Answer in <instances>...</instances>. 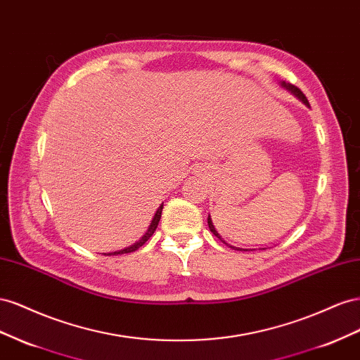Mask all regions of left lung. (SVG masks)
Segmentation results:
<instances>
[{
	"label": "left lung",
	"instance_id": "8db88e82",
	"mask_svg": "<svg viewBox=\"0 0 360 360\" xmlns=\"http://www.w3.org/2000/svg\"><path fill=\"white\" fill-rule=\"evenodd\" d=\"M282 86H283V87H286V89H288L290 91H292V94H294L297 98H300V99L304 102L306 105H309V102H307V99H306L304 94H303V91H302L299 87H295V86H292V84H285V83H283ZM208 226H210V231H211V232L215 235V237L220 238V237H219V233H217V231L214 229V224H212V221H211V217H208ZM220 240H221V238H220ZM221 241H223V240H221ZM223 243H224V241H223ZM228 245H229V244H228ZM229 248H231V249H235V250H243V249H237V248H233V245H229Z\"/></svg>",
	"mask_w": 360,
	"mask_h": 360
}]
</instances>
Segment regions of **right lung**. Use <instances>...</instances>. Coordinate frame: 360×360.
I'll return each mask as SVG.
<instances>
[{"instance_id":"right-lung-1","label":"right lung","mask_w":360,"mask_h":360,"mask_svg":"<svg viewBox=\"0 0 360 360\" xmlns=\"http://www.w3.org/2000/svg\"><path fill=\"white\" fill-rule=\"evenodd\" d=\"M161 211H162V205L161 207L157 210V212H155V217H153V220H152V223H150V228L148 229V232H146V235L145 237H143L139 243H136L134 245H131V248H128V249H123V250H119V252H112V253H107V256L108 255H120V253H131V252H136L137 249H140L143 244H145L152 235H153V232H155V229H157V226H158V221H160V219H161Z\"/></svg>"}]
</instances>
